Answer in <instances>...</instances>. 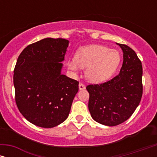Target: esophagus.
<instances>
[{
    "instance_id": "34e87169",
    "label": "esophagus",
    "mask_w": 157,
    "mask_h": 157,
    "mask_svg": "<svg viewBox=\"0 0 157 157\" xmlns=\"http://www.w3.org/2000/svg\"><path fill=\"white\" fill-rule=\"evenodd\" d=\"M78 89H79V90H83V89H86V86H85V85L83 84V83H80L78 84Z\"/></svg>"
}]
</instances>
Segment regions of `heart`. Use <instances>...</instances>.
Returning a JSON list of instances; mask_svg holds the SVG:
<instances>
[{
    "instance_id": "obj_1",
    "label": "heart",
    "mask_w": 157,
    "mask_h": 157,
    "mask_svg": "<svg viewBox=\"0 0 157 157\" xmlns=\"http://www.w3.org/2000/svg\"><path fill=\"white\" fill-rule=\"evenodd\" d=\"M121 55L116 49L101 45H90L79 48L74 60H69L67 66L76 71L86 68L85 75L89 81L101 83L110 78L119 67Z\"/></svg>"
}]
</instances>
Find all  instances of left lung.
<instances>
[{
    "label": "left lung",
    "mask_w": 157,
    "mask_h": 157,
    "mask_svg": "<svg viewBox=\"0 0 157 157\" xmlns=\"http://www.w3.org/2000/svg\"><path fill=\"white\" fill-rule=\"evenodd\" d=\"M123 51L119 75L101 84L87 86L89 110L94 121L113 126L126 121L136 110L142 96V66L135 51L117 44Z\"/></svg>",
    "instance_id": "1"
}]
</instances>
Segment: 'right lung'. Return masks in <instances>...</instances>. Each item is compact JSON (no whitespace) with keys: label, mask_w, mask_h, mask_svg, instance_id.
I'll return each mask as SVG.
<instances>
[{"label":"right lung","mask_w":157,"mask_h":157,"mask_svg":"<svg viewBox=\"0 0 157 157\" xmlns=\"http://www.w3.org/2000/svg\"><path fill=\"white\" fill-rule=\"evenodd\" d=\"M69 41L46 38L28 46L18 58L13 84L17 106L34 125L53 128L69 114L78 82L61 74Z\"/></svg>","instance_id":"1"}]
</instances>
